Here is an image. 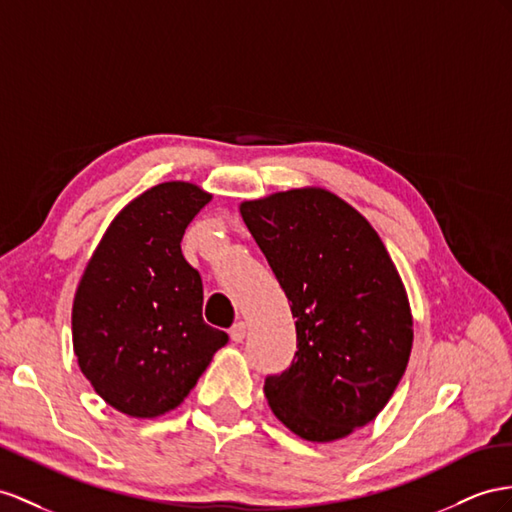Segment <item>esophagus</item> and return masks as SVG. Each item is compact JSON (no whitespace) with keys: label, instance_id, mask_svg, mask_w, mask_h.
<instances>
[{"label":"esophagus","instance_id":"esophagus-1","mask_svg":"<svg viewBox=\"0 0 512 512\" xmlns=\"http://www.w3.org/2000/svg\"><path fill=\"white\" fill-rule=\"evenodd\" d=\"M229 335H231V342H235V344H240L242 339L246 337V324L244 322H238V324H233L231 326V331H229Z\"/></svg>","mask_w":512,"mask_h":512}]
</instances>
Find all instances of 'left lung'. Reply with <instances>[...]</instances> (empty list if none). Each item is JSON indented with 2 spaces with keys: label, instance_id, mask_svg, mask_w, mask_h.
<instances>
[{
  "label": "left lung",
  "instance_id": "left-lung-1",
  "mask_svg": "<svg viewBox=\"0 0 512 512\" xmlns=\"http://www.w3.org/2000/svg\"><path fill=\"white\" fill-rule=\"evenodd\" d=\"M240 214L290 300L296 355L266 376L272 413L307 441H335L385 409L409 363L400 274L355 207L322 188L244 201Z\"/></svg>",
  "mask_w": 512,
  "mask_h": 512
}]
</instances>
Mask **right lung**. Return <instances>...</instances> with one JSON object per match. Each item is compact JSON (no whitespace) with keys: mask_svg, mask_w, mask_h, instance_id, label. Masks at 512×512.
Instances as JSON below:
<instances>
[{"mask_svg":"<svg viewBox=\"0 0 512 512\" xmlns=\"http://www.w3.org/2000/svg\"><path fill=\"white\" fill-rule=\"evenodd\" d=\"M212 194L166 181L112 220L73 300V350L99 396L129 417L183 402L229 342L203 320V281L181 253L186 227Z\"/></svg>","mask_w":512,"mask_h":512,"instance_id":"obj_1","label":"right lung"}]
</instances>
